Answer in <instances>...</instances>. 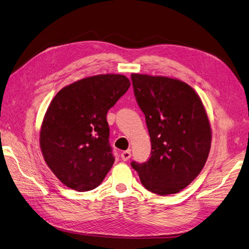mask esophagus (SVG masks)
<instances>
[{"instance_id": "esophagus-1", "label": "esophagus", "mask_w": 249, "mask_h": 249, "mask_svg": "<svg viewBox=\"0 0 249 249\" xmlns=\"http://www.w3.org/2000/svg\"><path fill=\"white\" fill-rule=\"evenodd\" d=\"M120 157H122V159L124 161H127L131 158V150H124V152H123L122 155H120Z\"/></svg>"}]
</instances>
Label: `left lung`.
<instances>
[{"mask_svg":"<svg viewBox=\"0 0 249 249\" xmlns=\"http://www.w3.org/2000/svg\"><path fill=\"white\" fill-rule=\"evenodd\" d=\"M134 94L144 113L152 153L132 167L150 192L182 191L205 166L211 148L210 122L194 89L177 79L132 73Z\"/></svg>","mask_w":249,"mask_h":249,"instance_id":"left-lung-1","label":"left lung"}]
</instances>
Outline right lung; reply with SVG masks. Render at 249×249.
<instances>
[{
    "mask_svg": "<svg viewBox=\"0 0 249 249\" xmlns=\"http://www.w3.org/2000/svg\"><path fill=\"white\" fill-rule=\"evenodd\" d=\"M124 74H97L65 86L44 115L40 148L53 173L73 190L99 186L114 163L107 113L129 89Z\"/></svg>",
    "mask_w": 249,
    "mask_h": 249,
    "instance_id": "obj_1",
    "label": "right lung"
}]
</instances>
